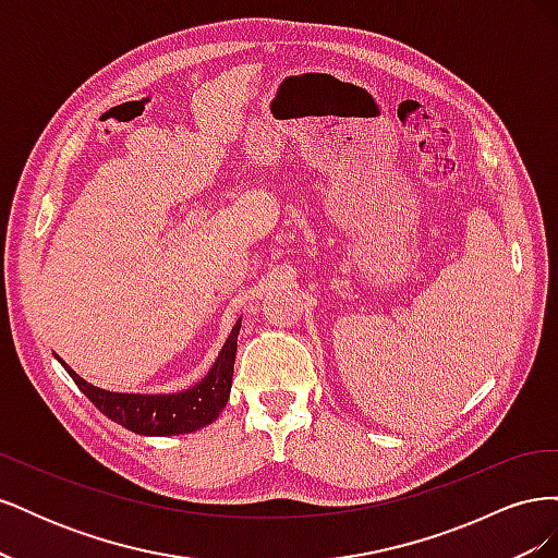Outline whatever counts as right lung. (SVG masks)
Instances as JSON below:
<instances>
[{
  "mask_svg": "<svg viewBox=\"0 0 558 558\" xmlns=\"http://www.w3.org/2000/svg\"><path fill=\"white\" fill-rule=\"evenodd\" d=\"M242 318L234 324L232 332L228 335V342L223 344L221 353L209 369V375L199 384L191 386L189 391L174 393V396H134V393H111L105 388H97L88 381H83L74 369L58 359L74 384L95 408L109 416L116 424L125 426L140 435H179V433H193L197 428H205L207 424L221 414L226 402L230 398L232 386V369L234 356H238V335H240Z\"/></svg>",
  "mask_w": 558,
  "mask_h": 558,
  "instance_id": "right-lung-1",
  "label": "right lung"
}]
</instances>
